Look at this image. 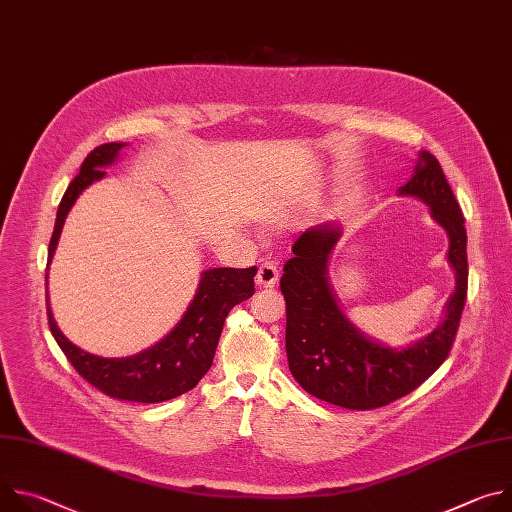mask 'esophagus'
Returning a JSON list of instances; mask_svg holds the SVG:
<instances>
[{
    "mask_svg": "<svg viewBox=\"0 0 512 512\" xmlns=\"http://www.w3.org/2000/svg\"><path fill=\"white\" fill-rule=\"evenodd\" d=\"M259 287H275L277 283V267L273 263H263L255 275Z\"/></svg>",
    "mask_w": 512,
    "mask_h": 512,
    "instance_id": "1",
    "label": "esophagus"
}]
</instances>
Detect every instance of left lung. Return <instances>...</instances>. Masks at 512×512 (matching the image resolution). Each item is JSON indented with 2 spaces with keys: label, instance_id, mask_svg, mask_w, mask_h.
I'll return each instance as SVG.
<instances>
[{
  "label": "left lung",
  "instance_id": "left-lung-1",
  "mask_svg": "<svg viewBox=\"0 0 512 512\" xmlns=\"http://www.w3.org/2000/svg\"><path fill=\"white\" fill-rule=\"evenodd\" d=\"M429 206L450 239L448 263L456 271V289L444 322L415 344L395 350L364 336L342 312L328 279V261L342 235L326 223L308 229L291 247L283 265L285 352L289 371L304 391L344 409L389 405L427 381L448 358L468 291V257L464 216L446 174L429 152H421L411 180L399 188Z\"/></svg>",
  "mask_w": 512,
  "mask_h": 512
}]
</instances>
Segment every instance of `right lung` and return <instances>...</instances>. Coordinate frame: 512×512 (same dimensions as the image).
I'll return each instance as SVG.
<instances>
[{
	"label": "right lung",
	"mask_w": 512,
	"mask_h": 512,
	"mask_svg": "<svg viewBox=\"0 0 512 512\" xmlns=\"http://www.w3.org/2000/svg\"><path fill=\"white\" fill-rule=\"evenodd\" d=\"M125 145L127 143L99 145L85 158L79 176L68 184L56 212V225L48 245V265L68 210L85 188L105 176L103 168L115 164ZM255 273L257 267L206 269L182 320L158 344L133 356L103 358L81 350L58 330L50 306L48 326L72 367L101 393L121 401L162 403L188 393L208 373L229 312L255 294Z\"/></svg>",
	"instance_id": "1"
}]
</instances>
